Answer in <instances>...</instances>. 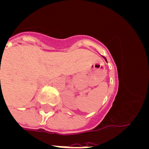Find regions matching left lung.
Listing matches in <instances>:
<instances>
[{"label":"left lung","instance_id":"1","mask_svg":"<svg viewBox=\"0 0 149 149\" xmlns=\"http://www.w3.org/2000/svg\"><path fill=\"white\" fill-rule=\"evenodd\" d=\"M105 60H106V61H107V60H106V59H105Z\"/></svg>","mask_w":149,"mask_h":149}]
</instances>
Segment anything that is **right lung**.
<instances>
[{"mask_svg":"<svg viewBox=\"0 0 149 149\" xmlns=\"http://www.w3.org/2000/svg\"><path fill=\"white\" fill-rule=\"evenodd\" d=\"M0 81H1V80H0Z\"/></svg>","mask_w":149,"mask_h":149,"instance_id":"obj_1","label":"right lung"}]
</instances>
